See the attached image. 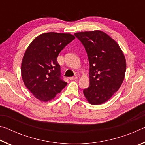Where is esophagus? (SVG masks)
<instances>
[{
    "mask_svg": "<svg viewBox=\"0 0 145 145\" xmlns=\"http://www.w3.org/2000/svg\"><path fill=\"white\" fill-rule=\"evenodd\" d=\"M78 79V77L77 76H75V77H70V80H77Z\"/></svg>",
    "mask_w": 145,
    "mask_h": 145,
    "instance_id": "obj_1",
    "label": "esophagus"
}]
</instances>
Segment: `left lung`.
<instances>
[{"label":"left lung","instance_id":"1","mask_svg":"<svg viewBox=\"0 0 145 145\" xmlns=\"http://www.w3.org/2000/svg\"><path fill=\"white\" fill-rule=\"evenodd\" d=\"M74 35L84 45L89 63V86L83 93L89 104H102L121 86L125 57L116 41L101 31L79 32Z\"/></svg>","mask_w":145,"mask_h":145}]
</instances>
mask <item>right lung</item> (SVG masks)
I'll use <instances>...</instances> for the list:
<instances>
[{
    "instance_id": "add662e5",
    "label": "right lung",
    "mask_w": 145,
    "mask_h": 145,
    "mask_svg": "<svg viewBox=\"0 0 145 145\" xmlns=\"http://www.w3.org/2000/svg\"><path fill=\"white\" fill-rule=\"evenodd\" d=\"M74 39L68 33H43L34 38L27 48L22 61V77L27 88L39 100L48 102L54 99L67 86V82L61 78L57 58Z\"/></svg>"
}]
</instances>
